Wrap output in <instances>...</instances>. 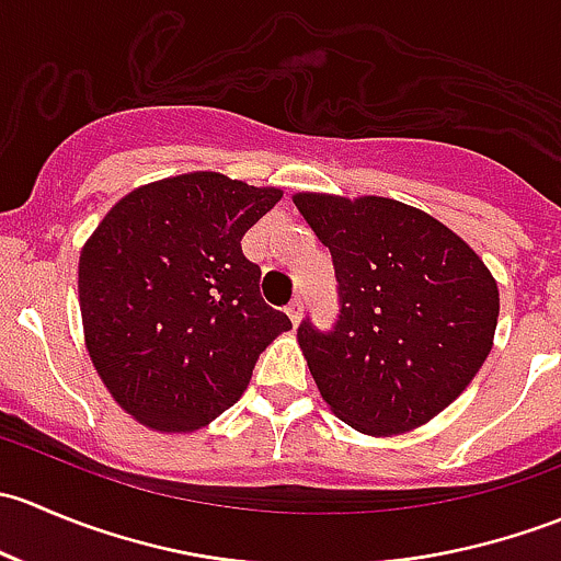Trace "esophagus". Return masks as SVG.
I'll list each match as a JSON object with an SVG mask.
<instances>
[{"mask_svg": "<svg viewBox=\"0 0 561 561\" xmlns=\"http://www.w3.org/2000/svg\"><path fill=\"white\" fill-rule=\"evenodd\" d=\"M287 317L293 320V325H298V322H301V317H304V301H301V298H296V301L287 304Z\"/></svg>", "mask_w": 561, "mask_h": 561, "instance_id": "34e87169", "label": "esophagus"}]
</instances>
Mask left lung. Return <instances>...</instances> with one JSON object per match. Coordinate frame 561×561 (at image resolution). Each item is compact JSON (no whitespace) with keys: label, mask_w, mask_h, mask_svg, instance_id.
<instances>
[{"label":"left lung","mask_w":561,"mask_h":561,"mask_svg":"<svg viewBox=\"0 0 561 561\" xmlns=\"http://www.w3.org/2000/svg\"><path fill=\"white\" fill-rule=\"evenodd\" d=\"M331 249L339 314L301 320L298 342L322 399L364 434L432 421L472 382L494 342L500 290L454 230L388 197H293Z\"/></svg>","instance_id":"obj_1"}]
</instances>
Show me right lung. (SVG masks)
Returning <instances> with one entry per match:
<instances>
[{"label":"right lung","instance_id":"right-lung-1","mask_svg":"<svg viewBox=\"0 0 561 561\" xmlns=\"http://www.w3.org/2000/svg\"><path fill=\"white\" fill-rule=\"evenodd\" d=\"M274 186L186 173L116 203L78 263L89 355L113 399L160 432H195L241 399L290 317L260 298L241 239Z\"/></svg>","mask_w":561,"mask_h":561}]
</instances>
